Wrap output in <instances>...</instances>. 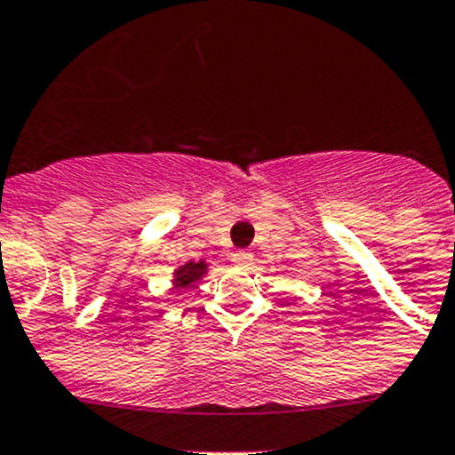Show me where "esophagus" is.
Listing matches in <instances>:
<instances>
[{"label": "esophagus", "instance_id": "1", "mask_svg": "<svg viewBox=\"0 0 455 455\" xmlns=\"http://www.w3.org/2000/svg\"><path fill=\"white\" fill-rule=\"evenodd\" d=\"M232 260H234V265L247 267V265H251V260H254V254H251V251H247V250H238V251H234V254H232Z\"/></svg>", "mask_w": 455, "mask_h": 455}]
</instances>
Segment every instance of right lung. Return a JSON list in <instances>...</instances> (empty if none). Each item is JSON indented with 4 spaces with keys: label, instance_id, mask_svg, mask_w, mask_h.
Returning <instances> with one entry per match:
<instances>
[{
    "label": "right lung",
    "instance_id": "add662e5",
    "mask_svg": "<svg viewBox=\"0 0 455 455\" xmlns=\"http://www.w3.org/2000/svg\"><path fill=\"white\" fill-rule=\"evenodd\" d=\"M205 272H208V263H205V260H199V263L190 260V263L181 265V267L174 272V285H177L179 290H186V287H190L192 283L204 278Z\"/></svg>",
    "mask_w": 455,
    "mask_h": 455
}]
</instances>
